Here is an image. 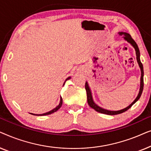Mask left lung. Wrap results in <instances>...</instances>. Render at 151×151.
<instances>
[{"label": "left lung", "mask_w": 151, "mask_h": 151, "mask_svg": "<svg viewBox=\"0 0 151 151\" xmlns=\"http://www.w3.org/2000/svg\"><path fill=\"white\" fill-rule=\"evenodd\" d=\"M119 36H122L124 38V39L126 41H127L128 42L130 43L132 45V47L135 49V53H136V59H137V63L139 65V67L140 68V70H141V78H140V88H139V93H138L137 98L135 99V100L133 101V102L131 103L129 106H128L126 108L121 109V110L119 111H110V110H107V109H103L102 107L99 106L98 104H96L95 102L93 101V96H92V93H91V90L88 86V84L87 82H86L85 83V88H86V95H87V102L88 105H89L90 107H91L92 109H93L95 111H98L99 113H103V114H106V115H117V114H120V113H122L125 111H127L128 109H129L131 107L133 106V105L135 104V103L137 102V101L139 100L140 96L142 93V91H143V88H144V69H143V65L140 61V53H139V48H138L137 45L136 44V42L134 41L133 38H131V35L129 34H128L127 32H119Z\"/></svg>", "instance_id": "8db88e82"}]
</instances>
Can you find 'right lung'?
<instances>
[{"instance_id": "obj_1", "label": "right lung", "mask_w": 151, "mask_h": 151, "mask_svg": "<svg viewBox=\"0 0 151 151\" xmlns=\"http://www.w3.org/2000/svg\"><path fill=\"white\" fill-rule=\"evenodd\" d=\"M69 79H71V77H68V78H67V79L65 80V82H64V84H65V82H66V81H67V80H69ZM62 104H63V98H62V97H60V103H59V104L58 105V106H57L56 107H55V108H54L53 109H52V110H51L50 111H49V112H47V113H42V114H34V113H30V114H32V115H38V116H42V115H50V114H51V113H53L54 112H55V111H57L58 110V109L61 107Z\"/></svg>"}]
</instances>
